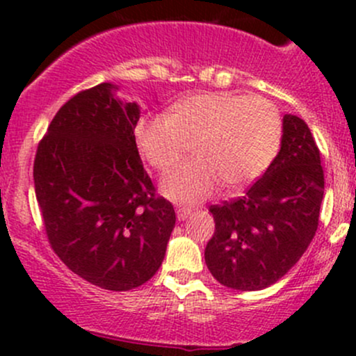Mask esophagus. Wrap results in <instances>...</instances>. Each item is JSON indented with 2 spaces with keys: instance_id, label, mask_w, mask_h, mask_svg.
Here are the masks:
<instances>
[{
  "instance_id": "1",
  "label": "esophagus",
  "mask_w": 356,
  "mask_h": 356,
  "mask_svg": "<svg viewBox=\"0 0 356 356\" xmlns=\"http://www.w3.org/2000/svg\"><path fill=\"white\" fill-rule=\"evenodd\" d=\"M189 215H191V208H186V207H179L177 208V218H179V220H186Z\"/></svg>"
}]
</instances>
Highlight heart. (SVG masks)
Segmentation results:
<instances>
[{
	"label": "heart",
	"instance_id": "b5f03b06",
	"mask_svg": "<svg viewBox=\"0 0 356 356\" xmlns=\"http://www.w3.org/2000/svg\"><path fill=\"white\" fill-rule=\"evenodd\" d=\"M134 136L139 153L161 174L195 145V160L170 172L161 191L181 204H196L222 184L239 191L268 170L281 149L282 117L260 96L200 92L181 99L170 115L143 117Z\"/></svg>",
	"mask_w": 356,
	"mask_h": 356
}]
</instances>
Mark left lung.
Masks as SVG:
<instances>
[{
	"label": "left lung",
	"mask_w": 356,
	"mask_h": 356,
	"mask_svg": "<svg viewBox=\"0 0 356 356\" xmlns=\"http://www.w3.org/2000/svg\"><path fill=\"white\" fill-rule=\"evenodd\" d=\"M282 132L277 156L246 195L208 208L215 232L204 261L231 289L258 291L277 282L317 232L324 198L321 152L296 115H284Z\"/></svg>",
	"instance_id": "8db88e82"
}]
</instances>
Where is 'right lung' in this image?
I'll return each mask as SVG.
<instances>
[{"label":"right lung","mask_w":356,"mask_h":356,"mask_svg":"<svg viewBox=\"0 0 356 356\" xmlns=\"http://www.w3.org/2000/svg\"><path fill=\"white\" fill-rule=\"evenodd\" d=\"M115 89H84L56 111L35 152L34 188L56 257L91 284L129 291L160 268L175 211L139 158V106Z\"/></svg>","instance_id":"obj_1"}]
</instances>
